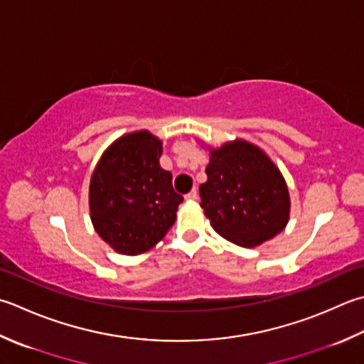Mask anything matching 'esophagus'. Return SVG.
I'll list each match as a JSON object with an SVG mask.
<instances>
[{"label":"esophagus","mask_w":364,"mask_h":364,"mask_svg":"<svg viewBox=\"0 0 364 364\" xmlns=\"http://www.w3.org/2000/svg\"><path fill=\"white\" fill-rule=\"evenodd\" d=\"M197 197H198V192H197V189H192L191 192H188V194H186V200H189V202H192V200H197Z\"/></svg>","instance_id":"1"}]
</instances>
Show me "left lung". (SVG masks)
Wrapping results in <instances>:
<instances>
[{
  "mask_svg": "<svg viewBox=\"0 0 364 364\" xmlns=\"http://www.w3.org/2000/svg\"><path fill=\"white\" fill-rule=\"evenodd\" d=\"M205 172L200 206L220 237L254 247L287 225V184L260 148L245 140L225 144L213 149Z\"/></svg>",
  "mask_w": 364,
  "mask_h": 364,
  "instance_id": "1",
  "label": "left lung"
}]
</instances>
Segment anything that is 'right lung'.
Wrapping results in <instances>:
<instances>
[{
	"instance_id": "right-lung-1",
	"label": "right lung",
	"mask_w": 364,
	"mask_h": 364,
	"mask_svg": "<svg viewBox=\"0 0 364 364\" xmlns=\"http://www.w3.org/2000/svg\"><path fill=\"white\" fill-rule=\"evenodd\" d=\"M161 154L162 141L148 131L127 134L109 146L91 176L92 225L119 254L148 251L175 223L183 196L159 166Z\"/></svg>"
}]
</instances>
